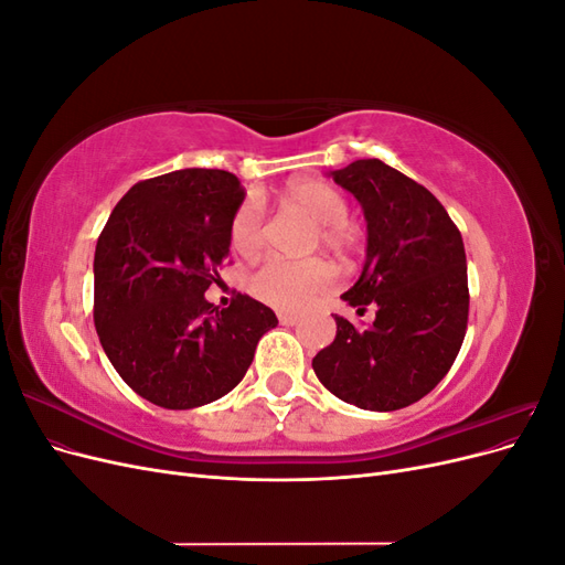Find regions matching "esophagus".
Segmentation results:
<instances>
[{"mask_svg":"<svg viewBox=\"0 0 565 565\" xmlns=\"http://www.w3.org/2000/svg\"><path fill=\"white\" fill-rule=\"evenodd\" d=\"M278 320L282 322V324H287V328H289V324H297V316L295 313H278Z\"/></svg>","mask_w":565,"mask_h":565,"instance_id":"1","label":"esophagus"}]
</instances>
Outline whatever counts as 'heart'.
<instances>
[{
  "instance_id": "b5f03b06",
  "label": "heart",
  "mask_w": 565,
  "mask_h": 565,
  "mask_svg": "<svg viewBox=\"0 0 565 565\" xmlns=\"http://www.w3.org/2000/svg\"><path fill=\"white\" fill-rule=\"evenodd\" d=\"M285 200L292 207L309 214L318 224V243L328 249H344L351 243V226L347 224L349 200L347 195L328 181L306 179L297 181L285 191ZM231 245L237 254L254 256L264 245V214L256 200H245L237 207L231 224ZM332 282V270L322 262H289L273 259L256 268L247 289L254 299H259L273 309L299 311L309 306L322 289Z\"/></svg>"
}]
</instances>
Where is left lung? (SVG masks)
I'll return each mask as SVG.
<instances>
[{
    "mask_svg": "<svg viewBox=\"0 0 565 565\" xmlns=\"http://www.w3.org/2000/svg\"><path fill=\"white\" fill-rule=\"evenodd\" d=\"M361 202L367 247L361 278L341 295L374 322L334 316L337 337L313 358L316 377L337 398L391 413L424 398L452 367L469 318L465 243L424 185L382 160L330 172Z\"/></svg>",
    "mask_w": 565,
    "mask_h": 565,
    "instance_id": "1",
    "label": "left lung"
}]
</instances>
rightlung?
Returning a JSON list of instances; mask_svg holds the SVG:
<instances>
[{"label":"right lung","mask_w":565,"mask_h":565,"mask_svg":"<svg viewBox=\"0 0 565 565\" xmlns=\"http://www.w3.org/2000/svg\"><path fill=\"white\" fill-rule=\"evenodd\" d=\"M245 200L224 169H179L141 181L115 204L94 254V324L108 361L152 405L191 409L245 377L259 339L278 324L237 295L204 299Z\"/></svg>","instance_id":"add662e5"}]
</instances>
